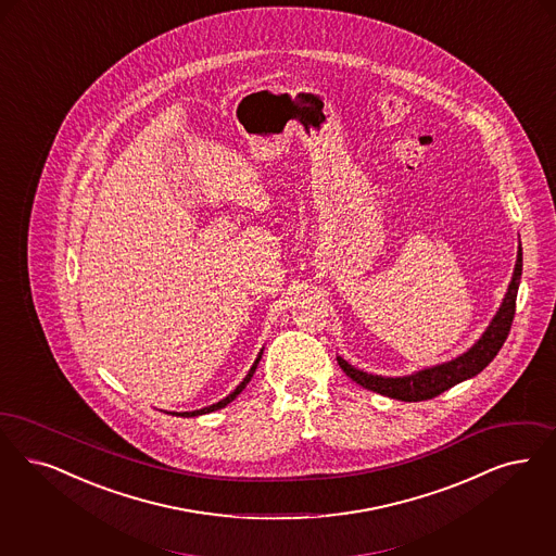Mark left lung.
<instances>
[{"label":"left lung","instance_id":"1","mask_svg":"<svg viewBox=\"0 0 556 556\" xmlns=\"http://www.w3.org/2000/svg\"><path fill=\"white\" fill-rule=\"evenodd\" d=\"M521 267H523V258H521V248H519L511 286H509V291H507V295L503 300V306L496 312V316L490 323L486 333L482 334V339L469 352H466L464 356L455 357L453 362H446V364H441V366L428 368V370H422V372H416L412 377L403 378L366 375L362 370H356L354 366H350L343 357H337L341 370L352 378L354 382L362 384L364 389L377 391L380 395H387L391 400L400 401L432 400V397L444 393L446 389L455 387L457 382H462L466 378L476 377L501 352L503 343L509 337L513 318H515V300H517Z\"/></svg>","mask_w":556,"mask_h":556}]
</instances>
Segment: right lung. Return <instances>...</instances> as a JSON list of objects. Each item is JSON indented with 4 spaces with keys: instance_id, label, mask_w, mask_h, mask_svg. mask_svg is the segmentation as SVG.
<instances>
[{
    "instance_id": "obj_1",
    "label": "right lung",
    "mask_w": 556,
    "mask_h": 556,
    "mask_svg": "<svg viewBox=\"0 0 556 556\" xmlns=\"http://www.w3.org/2000/svg\"><path fill=\"white\" fill-rule=\"evenodd\" d=\"M258 359H261V356L256 357V362H254V366L250 368V372L245 375L244 380L236 387V391L233 393H229L225 400L219 401V403H213V405H208V407H202V409H197V412H184V414H176V416H184V418H192V416H200V414H208V412H215V409H222V407H225L229 401L236 400L242 391H244L245 384L250 382V378H252V375H254V370H256V364H258Z\"/></svg>"
}]
</instances>
